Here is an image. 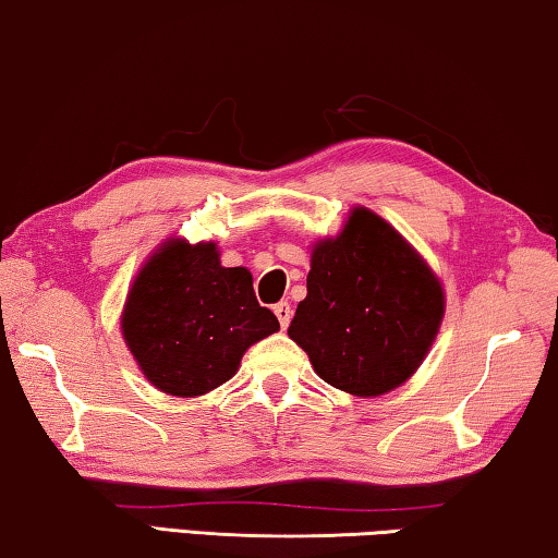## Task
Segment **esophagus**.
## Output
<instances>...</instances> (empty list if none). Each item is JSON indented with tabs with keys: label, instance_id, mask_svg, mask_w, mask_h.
<instances>
[{
	"label": "esophagus",
	"instance_id": "esophagus-1",
	"mask_svg": "<svg viewBox=\"0 0 558 558\" xmlns=\"http://www.w3.org/2000/svg\"><path fill=\"white\" fill-rule=\"evenodd\" d=\"M272 311H276V315H278L280 328H288L290 318H293V307H290V303H278L276 307H272Z\"/></svg>",
	"mask_w": 558,
	"mask_h": 558
}]
</instances>
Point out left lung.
Here are the masks:
<instances>
[{
  "instance_id": "1",
  "label": "left lung",
  "mask_w": 558,
  "mask_h": 558,
  "mask_svg": "<svg viewBox=\"0 0 558 558\" xmlns=\"http://www.w3.org/2000/svg\"><path fill=\"white\" fill-rule=\"evenodd\" d=\"M444 303L440 280L401 232L353 207L336 238L313 245L307 295L288 336L326 384L384 396L426 359Z\"/></svg>"
}]
</instances>
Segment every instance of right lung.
Masks as SVG:
<instances>
[{
	"instance_id": "1",
	"label": "right lung",
	"mask_w": 558,
	"mask_h": 558,
	"mask_svg": "<svg viewBox=\"0 0 558 558\" xmlns=\"http://www.w3.org/2000/svg\"><path fill=\"white\" fill-rule=\"evenodd\" d=\"M122 338L162 393L195 398L235 376L243 353L280 330L247 268H222L215 243L172 238L149 255L122 311Z\"/></svg>"
}]
</instances>
